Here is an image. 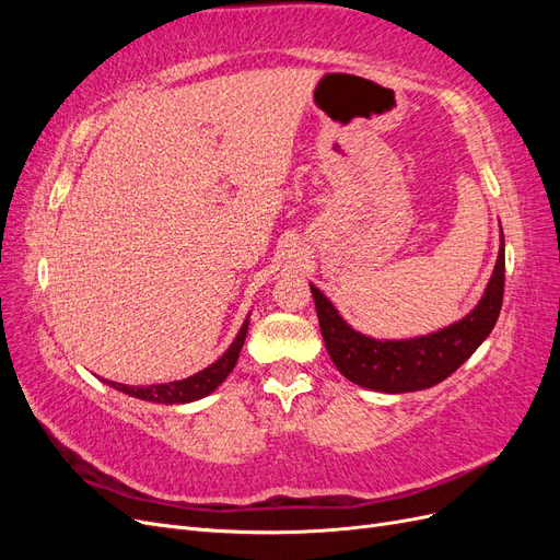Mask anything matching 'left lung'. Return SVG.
Instances as JSON below:
<instances>
[{"instance_id":"obj_1","label":"left lung","mask_w":560,"mask_h":560,"mask_svg":"<svg viewBox=\"0 0 560 560\" xmlns=\"http://www.w3.org/2000/svg\"><path fill=\"white\" fill-rule=\"evenodd\" d=\"M311 292L329 358L348 381L378 393H416L448 378L493 331L504 294V238L477 308L460 322L428 336L378 341L354 331L317 287L311 284Z\"/></svg>"}]
</instances>
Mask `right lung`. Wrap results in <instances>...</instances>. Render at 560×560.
Here are the masks:
<instances>
[{
  "label": "right lung",
  "instance_id": "obj_1",
  "mask_svg": "<svg viewBox=\"0 0 560 560\" xmlns=\"http://www.w3.org/2000/svg\"><path fill=\"white\" fill-rule=\"evenodd\" d=\"M247 327H249V315L243 322V327H241L238 336H235V341L229 346V350L222 354V358L189 378L175 381V383H159V385H124V383L107 381V385H112L114 389H121V393H126L130 397H138L144 401H156V404H186V401H196L200 397H208L219 385L224 383V378L233 371L235 362H238V354H241V348H243L245 336H247Z\"/></svg>",
  "mask_w": 560,
  "mask_h": 560
}]
</instances>
